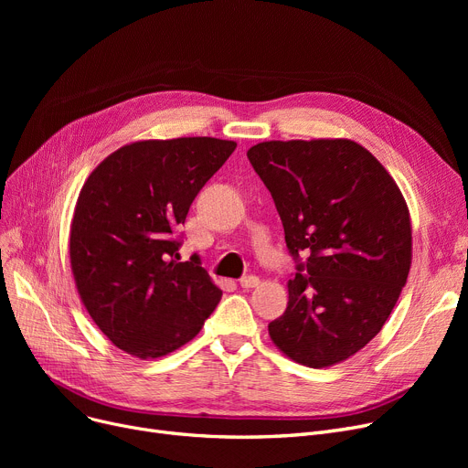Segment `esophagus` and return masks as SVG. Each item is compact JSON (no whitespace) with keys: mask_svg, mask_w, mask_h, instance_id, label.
Wrapping results in <instances>:
<instances>
[{"mask_svg":"<svg viewBox=\"0 0 468 468\" xmlns=\"http://www.w3.org/2000/svg\"><path fill=\"white\" fill-rule=\"evenodd\" d=\"M240 286H242L244 290H249V288H258V286H260V279H258L256 275L242 277V279H240Z\"/></svg>","mask_w":468,"mask_h":468,"instance_id":"1","label":"esophagus"}]
</instances>
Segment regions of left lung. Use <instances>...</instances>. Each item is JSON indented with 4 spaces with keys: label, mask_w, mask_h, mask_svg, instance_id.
I'll return each mask as SVG.
<instances>
[{
    "label": "left lung",
    "mask_w": 468,
    "mask_h": 468,
    "mask_svg": "<svg viewBox=\"0 0 468 468\" xmlns=\"http://www.w3.org/2000/svg\"><path fill=\"white\" fill-rule=\"evenodd\" d=\"M247 155L298 260L286 311L269 323V335L309 367L347 360L379 334L410 273L411 219L402 191L347 138L260 142Z\"/></svg>",
    "instance_id": "obj_1"
}]
</instances>
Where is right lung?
Masks as SVG:
<instances>
[{
	"instance_id": "right-lung-1",
	"label": "right lung",
	"mask_w": 468,
	"mask_h": 468,
	"mask_svg": "<svg viewBox=\"0 0 468 468\" xmlns=\"http://www.w3.org/2000/svg\"><path fill=\"white\" fill-rule=\"evenodd\" d=\"M235 147L210 136L140 140L83 184L69 228L71 273L94 324L121 351L165 356L216 309L221 290L197 254L178 261L175 231Z\"/></svg>"
}]
</instances>
